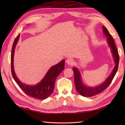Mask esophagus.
Masks as SVG:
<instances>
[{
    "mask_svg": "<svg viewBox=\"0 0 125 125\" xmlns=\"http://www.w3.org/2000/svg\"><path fill=\"white\" fill-rule=\"evenodd\" d=\"M66 63H67L68 65H72L73 64L74 61L73 59H71V58H68V59L66 60Z\"/></svg>",
    "mask_w": 125,
    "mask_h": 125,
    "instance_id": "esophagus-1",
    "label": "esophagus"
}]
</instances>
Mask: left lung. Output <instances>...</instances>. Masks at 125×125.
Masks as SVG:
<instances>
[{"label": "left lung", "mask_w": 125, "mask_h": 125, "mask_svg": "<svg viewBox=\"0 0 125 125\" xmlns=\"http://www.w3.org/2000/svg\"><path fill=\"white\" fill-rule=\"evenodd\" d=\"M103 30L104 34L106 37H107V42L108 46L111 48V51L112 52L114 62L115 63V67H114L110 75L102 84L94 87L85 85L83 81H82L81 75L79 71L76 67L73 68V70L74 73V81H75L76 89L79 94L83 97H89L94 96V95L99 94L100 92L103 91L104 90H105L109 86V85L112 82L114 77L117 72L119 62V56L117 49H116L112 36L108 32L107 28L103 26Z\"/></svg>", "instance_id": "8db88e82"}]
</instances>
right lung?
Masks as SVG:
<instances>
[{"mask_svg":"<svg viewBox=\"0 0 125 125\" xmlns=\"http://www.w3.org/2000/svg\"><path fill=\"white\" fill-rule=\"evenodd\" d=\"M20 34L17 36L13 42L11 53V72L13 79L26 94L31 97L39 99H47L51 94L54 89L55 82L57 77L64 70L65 60H63L58 64L50 68L43 79L38 84L34 85H27L21 82L15 75L13 64V58L15 46L19 39Z\"/></svg>","mask_w":125,"mask_h":125,"instance_id":"add662e5","label":"right lung"}]
</instances>
